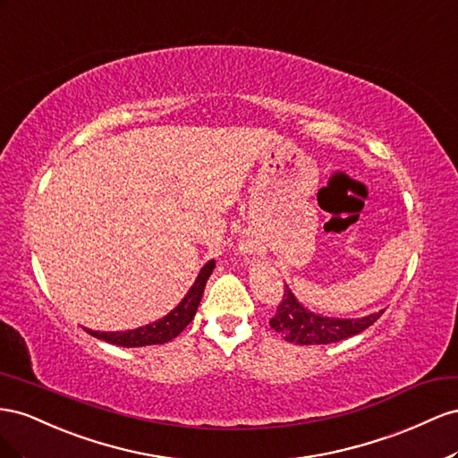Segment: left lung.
<instances>
[{
  "mask_svg": "<svg viewBox=\"0 0 458 458\" xmlns=\"http://www.w3.org/2000/svg\"><path fill=\"white\" fill-rule=\"evenodd\" d=\"M384 315V310L374 312L364 318H326L315 312H309L305 307L297 303V299L290 292V287H284L282 301L276 307V312L270 318V326L284 339L297 345H326L335 344L357 335L367 330L377 318Z\"/></svg>",
  "mask_w": 458,
  "mask_h": 458,
  "instance_id": "obj_1",
  "label": "left lung"
}]
</instances>
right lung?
Listing matches in <instances>:
<instances>
[{"label": "right lung", "mask_w": 458, "mask_h": 458, "mask_svg": "<svg viewBox=\"0 0 458 458\" xmlns=\"http://www.w3.org/2000/svg\"><path fill=\"white\" fill-rule=\"evenodd\" d=\"M213 268H215V260H208V263L201 268L199 276L191 285L188 295L182 299V303L174 310L168 312V315L163 317L161 320H157L148 326H141V328H136V330H128V332L88 330V334L98 337V339H103V342L113 344V345H121V347H141V345H155V344L171 342V339H174L193 320L195 310H198L199 301L203 297L205 284H207L208 276H211Z\"/></svg>", "instance_id": "1"}]
</instances>
